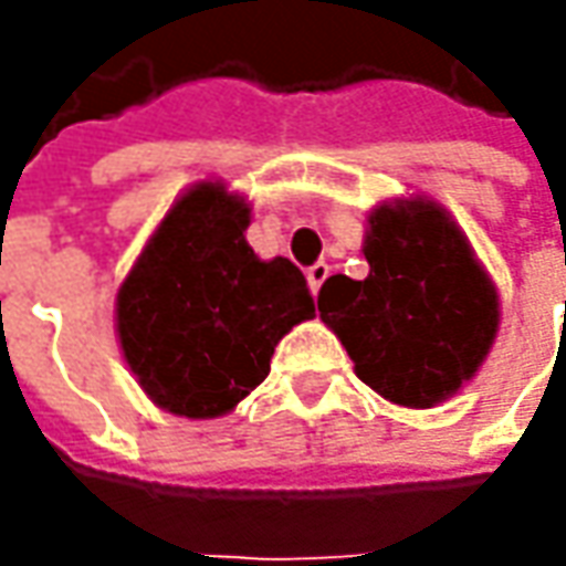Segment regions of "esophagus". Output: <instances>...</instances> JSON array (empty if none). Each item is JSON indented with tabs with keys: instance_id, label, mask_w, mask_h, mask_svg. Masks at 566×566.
I'll list each match as a JSON object with an SVG mask.
<instances>
[{
	"instance_id": "obj_1",
	"label": "esophagus",
	"mask_w": 566,
	"mask_h": 566,
	"mask_svg": "<svg viewBox=\"0 0 566 566\" xmlns=\"http://www.w3.org/2000/svg\"><path fill=\"white\" fill-rule=\"evenodd\" d=\"M305 276H308V286H312V293L317 295V290H321V283L331 276V264H324V261H317V264H312L308 271H305Z\"/></svg>"
}]
</instances>
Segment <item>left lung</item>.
Returning a JSON list of instances; mask_svg holds the SVG:
<instances>
[{"label": "left lung", "instance_id": "8db88e82", "mask_svg": "<svg viewBox=\"0 0 566 566\" xmlns=\"http://www.w3.org/2000/svg\"><path fill=\"white\" fill-rule=\"evenodd\" d=\"M368 276H331L321 321L343 339L384 400L428 409L467 384L497 331V290L467 235L434 201L384 205L368 217Z\"/></svg>", "mask_w": 566, "mask_h": 566}]
</instances>
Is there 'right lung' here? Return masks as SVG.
Returning a JSON list of instances; mask_svg holds the SVG:
<instances>
[{
	"mask_svg": "<svg viewBox=\"0 0 566 566\" xmlns=\"http://www.w3.org/2000/svg\"><path fill=\"white\" fill-rule=\"evenodd\" d=\"M249 205L220 182L182 195L116 298L119 343L144 394L188 419L223 416L268 378L273 346L315 317L290 258L245 242Z\"/></svg>",
	"mask_w": 566,
	"mask_h": 566,
	"instance_id": "right-lung-1",
	"label": "right lung"
}]
</instances>
